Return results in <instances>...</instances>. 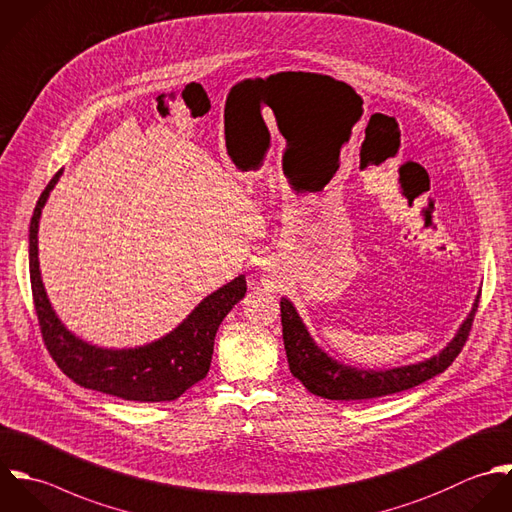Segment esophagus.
Masks as SVG:
<instances>
[{"label": "esophagus", "instance_id": "obj_1", "mask_svg": "<svg viewBox=\"0 0 512 512\" xmlns=\"http://www.w3.org/2000/svg\"><path fill=\"white\" fill-rule=\"evenodd\" d=\"M260 278H262V284L268 286V288H278L280 286V268L278 264L274 262H264L262 268H260Z\"/></svg>", "mask_w": 512, "mask_h": 512}]
</instances>
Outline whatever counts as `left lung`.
<instances>
[{
  "instance_id": "left-lung-1",
  "label": "left lung",
  "mask_w": 512,
  "mask_h": 512,
  "mask_svg": "<svg viewBox=\"0 0 512 512\" xmlns=\"http://www.w3.org/2000/svg\"><path fill=\"white\" fill-rule=\"evenodd\" d=\"M477 308L479 294L453 340L433 357L391 369H363L347 365L326 353L310 336L296 306L288 298H282V336L288 365L292 375L300 379L310 393L324 399L359 401L399 393L443 373L453 363L471 332Z\"/></svg>"
}]
</instances>
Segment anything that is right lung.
I'll return each mask as SVG.
<instances>
[{
  "instance_id": "add662e5",
  "label": "right lung",
  "mask_w": 512,
  "mask_h": 512,
  "mask_svg": "<svg viewBox=\"0 0 512 512\" xmlns=\"http://www.w3.org/2000/svg\"><path fill=\"white\" fill-rule=\"evenodd\" d=\"M57 172L41 192L29 224V278L33 304L45 345L61 371L77 385L113 397L141 403L172 401L206 377L218 326L246 296V278L208 294L172 332L159 340L135 347H99L81 340L59 320L53 310L39 270L37 232L41 210L59 182Z\"/></svg>"
}]
</instances>
